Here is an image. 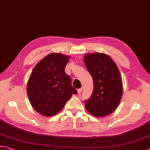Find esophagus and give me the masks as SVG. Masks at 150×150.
<instances>
[{
  "instance_id": "34e87169",
  "label": "esophagus",
  "mask_w": 150,
  "mask_h": 150,
  "mask_svg": "<svg viewBox=\"0 0 150 150\" xmlns=\"http://www.w3.org/2000/svg\"><path fill=\"white\" fill-rule=\"evenodd\" d=\"M82 91H83V88H79L77 90V92H78V94L79 95H81Z\"/></svg>"
}]
</instances>
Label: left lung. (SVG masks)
<instances>
[{
  "label": "left lung",
  "instance_id": "1",
  "mask_svg": "<svg viewBox=\"0 0 150 150\" xmlns=\"http://www.w3.org/2000/svg\"><path fill=\"white\" fill-rule=\"evenodd\" d=\"M84 61L93 79V90L85 107L96 117L112 113L120 104L123 94L122 77L118 67L106 54H87Z\"/></svg>",
  "mask_w": 150,
  "mask_h": 150
}]
</instances>
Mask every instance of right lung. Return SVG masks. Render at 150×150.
<instances>
[{"label": "right lung", "instance_id": "add662e5", "mask_svg": "<svg viewBox=\"0 0 150 150\" xmlns=\"http://www.w3.org/2000/svg\"><path fill=\"white\" fill-rule=\"evenodd\" d=\"M69 56L61 53L47 55L32 71L27 83V94L34 110L43 116H52L62 109L76 89L65 73Z\"/></svg>", "mask_w": 150, "mask_h": 150}]
</instances>
